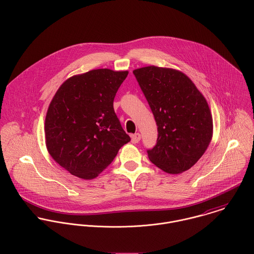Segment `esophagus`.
Returning a JSON list of instances; mask_svg holds the SVG:
<instances>
[{"mask_svg": "<svg viewBox=\"0 0 254 254\" xmlns=\"http://www.w3.org/2000/svg\"><path fill=\"white\" fill-rule=\"evenodd\" d=\"M140 140H141V134H140V133H136V134H134V135L131 136V141H132L133 144L139 143Z\"/></svg>", "mask_w": 254, "mask_h": 254, "instance_id": "obj_1", "label": "esophagus"}]
</instances>
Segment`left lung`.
<instances>
[{"mask_svg": "<svg viewBox=\"0 0 254 254\" xmlns=\"http://www.w3.org/2000/svg\"><path fill=\"white\" fill-rule=\"evenodd\" d=\"M157 125L149 160L169 174L192 167L211 142L213 121L208 104L193 82L179 70L154 65L135 69Z\"/></svg>", "mask_w": 254, "mask_h": 254, "instance_id": "1", "label": "left lung"}]
</instances>
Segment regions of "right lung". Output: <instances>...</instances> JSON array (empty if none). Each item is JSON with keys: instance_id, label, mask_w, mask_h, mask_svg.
Masks as SVG:
<instances>
[{"instance_id": "right-lung-1", "label": "right lung", "mask_w": 254, "mask_h": 254, "mask_svg": "<svg viewBox=\"0 0 254 254\" xmlns=\"http://www.w3.org/2000/svg\"><path fill=\"white\" fill-rule=\"evenodd\" d=\"M128 71L94 69L65 80L54 96L45 120L50 155L74 176H99L130 142L113 109Z\"/></svg>"}]
</instances>
